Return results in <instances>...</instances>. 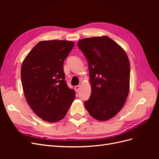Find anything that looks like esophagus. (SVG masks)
<instances>
[{"label":"esophagus","instance_id":"34e87169","mask_svg":"<svg viewBox=\"0 0 159 159\" xmlns=\"http://www.w3.org/2000/svg\"><path fill=\"white\" fill-rule=\"evenodd\" d=\"M80 89V85H76V86H75L74 89H75V92H78Z\"/></svg>","mask_w":159,"mask_h":159}]
</instances>
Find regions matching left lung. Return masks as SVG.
Segmentation results:
<instances>
[{
    "label": "left lung",
    "instance_id": "8db88e82",
    "mask_svg": "<svg viewBox=\"0 0 159 159\" xmlns=\"http://www.w3.org/2000/svg\"><path fill=\"white\" fill-rule=\"evenodd\" d=\"M78 46L88 60L91 93L85 102L89 115L107 121L123 108L128 97L130 64L126 52L108 36L81 39Z\"/></svg>",
    "mask_w": 159,
    "mask_h": 159
}]
</instances>
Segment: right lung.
I'll return each instance as SVG.
<instances>
[{
  "mask_svg": "<svg viewBox=\"0 0 159 159\" xmlns=\"http://www.w3.org/2000/svg\"><path fill=\"white\" fill-rule=\"evenodd\" d=\"M74 46L66 40L41 41L21 67L22 88L28 105L38 117L50 123L64 118L75 91L65 81L64 61Z\"/></svg>",
  "mask_w": 159,
  "mask_h": 159,
  "instance_id": "right-lung-1",
  "label": "right lung"
}]
</instances>
